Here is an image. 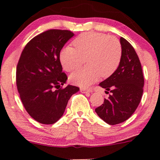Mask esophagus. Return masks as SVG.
Masks as SVG:
<instances>
[{
    "mask_svg": "<svg viewBox=\"0 0 160 160\" xmlns=\"http://www.w3.org/2000/svg\"><path fill=\"white\" fill-rule=\"evenodd\" d=\"M80 92L82 93H89L92 92V89H85V88H81Z\"/></svg>",
    "mask_w": 160,
    "mask_h": 160,
    "instance_id": "esophagus-1",
    "label": "esophagus"
}]
</instances>
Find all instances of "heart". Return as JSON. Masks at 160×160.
<instances>
[{
	"label": "heart",
	"mask_w": 160,
	"mask_h": 160,
	"mask_svg": "<svg viewBox=\"0 0 160 160\" xmlns=\"http://www.w3.org/2000/svg\"><path fill=\"white\" fill-rule=\"evenodd\" d=\"M73 44L75 49L67 47L61 50L60 60L63 69L71 72L80 66L83 58H87V67L77 70L70 76L71 82L78 86L88 87L100 76L109 77L121 62L122 46L115 37L101 32H84L74 39Z\"/></svg>",
	"instance_id": "b5f03b06"
}]
</instances>
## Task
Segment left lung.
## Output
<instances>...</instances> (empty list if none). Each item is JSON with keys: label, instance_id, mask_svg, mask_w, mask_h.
I'll use <instances>...</instances> for the list:
<instances>
[{"label": "left lung", "instance_id": "obj_1", "mask_svg": "<svg viewBox=\"0 0 160 160\" xmlns=\"http://www.w3.org/2000/svg\"><path fill=\"white\" fill-rule=\"evenodd\" d=\"M122 54L114 73L100 84L111 95L95 108L97 114L111 125L122 123L135 112L143 92L144 78L141 62L134 48L126 39L120 38Z\"/></svg>", "mask_w": 160, "mask_h": 160}]
</instances>
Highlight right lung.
Returning <instances> with one entry per match:
<instances>
[{"mask_svg":"<svg viewBox=\"0 0 160 160\" xmlns=\"http://www.w3.org/2000/svg\"><path fill=\"white\" fill-rule=\"evenodd\" d=\"M68 30L51 29L35 36L22 52L16 71L19 97L25 110L39 123L52 124L64 113L78 87L62 86L68 79L62 72L60 53L73 36Z\"/></svg>","mask_w":160,"mask_h":160,"instance_id":"right-lung-1","label":"right lung"}]
</instances>
